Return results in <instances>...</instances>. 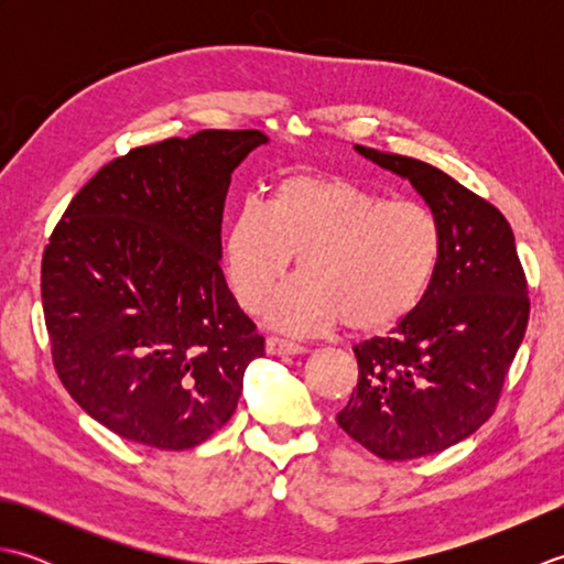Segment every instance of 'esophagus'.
<instances>
[{"label":"esophagus","instance_id":"esophagus-1","mask_svg":"<svg viewBox=\"0 0 564 564\" xmlns=\"http://www.w3.org/2000/svg\"><path fill=\"white\" fill-rule=\"evenodd\" d=\"M307 349L303 344L283 339V337H269L267 339V354L271 356H295V354H305Z\"/></svg>","mask_w":564,"mask_h":564}]
</instances>
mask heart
I'll return each instance as SVG.
<instances>
[{
	"instance_id": "heart-1",
	"label": "heart",
	"mask_w": 564,
	"mask_h": 564,
	"mask_svg": "<svg viewBox=\"0 0 564 564\" xmlns=\"http://www.w3.org/2000/svg\"><path fill=\"white\" fill-rule=\"evenodd\" d=\"M297 254L303 275L269 303L283 332H319L346 322L380 334L424 301L443 254L438 215L416 200H388L346 176L293 174L263 208L247 203L223 237V269L237 303L267 305Z\"/></svg>"
}]
</instances>
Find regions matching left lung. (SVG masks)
<instances>
[{"instance_id": "left-lung-1", "label": "left lung", "mask_w": 564, "mask_h": 564, "mask_svg": "<svg viewBox=\"0 0 564 564\" xmlns=\"http://www.w3.org/2000/svg\"><path fill=\"white\" fill-rule=\"evenodd\" d=\"M406 178L443 227L424 301L386 337L354 346L358 382L337 424L382 460H414L475 434L499 402L529 325V283L511 225L436 166L354 145Z\"/></svg>"}]
</instances>
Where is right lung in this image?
<instances>
[{
  "mask_svg": "<svg viewBox=\"0 0 564 564\" xmlns=\"http://www.w3.org/2000/svg\"><path fill=\"white\" fill-rule=\"evenodd\" d=\"M261 130H200L116 158L45 247L41 295L59 380L121 438L184 451L227 424L257 332L220 269L232 172Z\"/></svg>",
  "mask_w": 564,
  "mask_h": 564,
  "instance_id": "obj_1",
  "label": "right lung"
}]
</instances>
